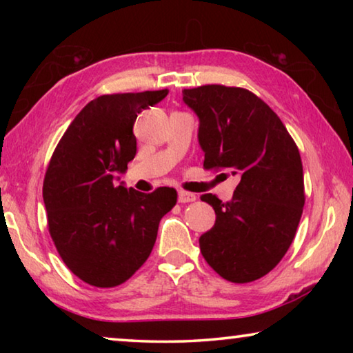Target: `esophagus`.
<instances>
[{"label":"esophagus","mask_w":353,"mask_h":353,"mask_svg":"<svg viewBox=\"0 0 353 353\" xmlns=\"http://www.w3.org/2000/svg\"><path fill=\"white\" fill-rule=\"evenodd\" d=\"M177 199H179V202H181V204H185V202H193V201H196V194L190 193V191L179 190Z\"/></svg>","instance_id":"34e87169"}]
</instances>
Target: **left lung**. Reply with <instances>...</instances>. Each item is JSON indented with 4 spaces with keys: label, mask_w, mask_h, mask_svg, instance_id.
<instances>
[{
    "label": "left lung",
    "mask_w": 353,
    "mask_h": 353,
    "mask_svg": "<svg viewBox=\"0 0 353 353\" xmlns=\"http://www.w3.org/2000/svg\"><path fill=\"white\" fill-rule=\"evenodd\" d=\"M182 97L199 118L204 168L240 177L229 202L201 196L216 213L199 238L201 252L223 279L254 282L294 240L305 204L301 154L271 107L246 88L202 85Z\"/></svg>",
    "instance_id": "obj_1"
}]
</instances>
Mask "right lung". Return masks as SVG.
<instances>
[{
	"instance_id": "obj_1",
	"label": "right lung",
	"mask_w": 353,
	"mask_h": 353,
	"mask_svg": "<svg viewBox=\"0 0 353 353\" xmlns=\"http://www.w3.org/2000/svg\"><path fill=\"white\" fill-rule=\"evenodd\" d=\"M168 90L103 94L77 113L59 141L43 182L48 227L68 270L98 288L121 285L148 260L174 188H128L118 174L137 154L139 113Z\"/></svg>"
}]
</instances>
